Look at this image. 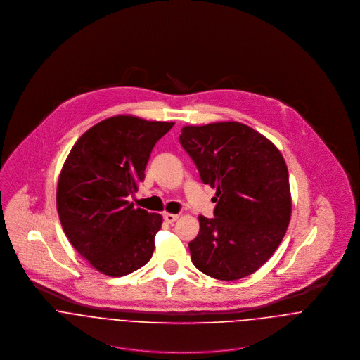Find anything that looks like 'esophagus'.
<instances>
[{"instance_id":"obj_1","label":"esophagus","mask_w":360,"mask_h":360,"mask_svg":"<svg viewBox=\"0 0 360 360\" xmlns=\"http://www.w3.org/2000/svg\"><path fill=\"white\" fill-rule=\"evenodd\" d=\"M163 219H165L167 223H173V221H176V220L179 219V214H174V213H167V212H165V213H163Z\"/></svg>"}]
</instances>
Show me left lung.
I'll return each instance as SVG.
<instances>
[{
  "mask_svg": "<svg viewBox=\"0 0 360 360\" xmlns=\"http://www.w3.org/2000/svg\"><path fill=\"white\" fill-rule=\"evenodd\" d=\"M180 144L204 184L216 188L214 217L200 216V233L188 244L194 266L224 281L255 273L280 245L291 217L283 155L238 122L186 126Z\"/></svg>",
  "mask_w": 360,
  "mask_h": 360,
  "instance_id": "8db88e82",
  "label": "left lung"
}]
</instances>
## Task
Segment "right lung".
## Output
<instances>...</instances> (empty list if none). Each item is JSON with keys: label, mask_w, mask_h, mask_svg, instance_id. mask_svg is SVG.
<instances>
[{"label": "right lung", "mask_w": 360, "mask_h": 360, "mask_svg": "<svg viewBox=\"0 0 360 360\" xmlns=\"http://www.w3.org/2000/svg\"><path fill=\"white\" fill-rule=\"evenodd\" d=\"M174 123L119 115L89 129L68 155L56 209L73 248L110 277L143 267L154 254L162 216L134 209L127 197L144 180L156 141Z\"/></svg>", "instance_id": "1"}]
</instances>
